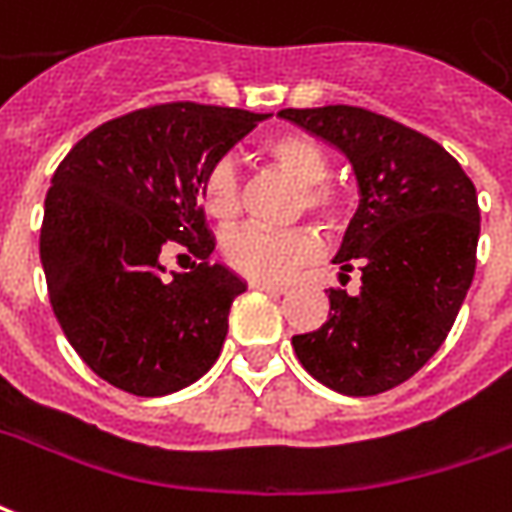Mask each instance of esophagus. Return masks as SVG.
<instances>
[{"label":"esophagus","instance_id":"obj_1","mask_svg":"<svg viewBox=\"0 0 512 512\" xmlns=\"http://www.w3.org/2000/svg\"><path fill=\"white\" fill-rule=\"evenodd\" d=\"M249 285H252V288H255V291H266V293H285V291H288V288H285V285H274V282H260V280H252V282H249Z\"/></svg>","mask_w":512,"mask_h":512}]
</instances>
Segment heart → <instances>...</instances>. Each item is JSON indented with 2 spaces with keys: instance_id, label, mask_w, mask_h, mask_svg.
<instances>
[{
  "instance_id": "obj_1",
  "label": "heart",
  "mask_w": 512,
  "mask_h": 512,
  "mask_svg": "<svg viewBox=\"0 0 512 512\" xmlns=\"http://www.w3.org/2000/svg\"><path fill=\"white\" fill-rule=\"evenodd\" d=\"M260 155L266 157L274 169L285 174L302 188L299 196V210L313 213L321 221H335L338 216V199L324 180L330 177V160L324 149L299 132H282L271 135L260 144ZM199 199L210 219L216 224H230L238 216L241 207V188H238V174L230 160H216L207 169ZM318 252L316 232L307 227L285 232L268 230H238L227 235L224 241V257L238 274L249 280L280 282L291 274L293 268L307 263Z\"/></svg>"
}]
</instances>
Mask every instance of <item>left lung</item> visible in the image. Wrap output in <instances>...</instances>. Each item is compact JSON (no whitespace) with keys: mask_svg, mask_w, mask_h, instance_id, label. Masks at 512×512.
I'll list each match as a JSON object with an SVG mask.
<instances>
[{"mask_svg":"<svg viewBox=\"0 0 512 512\" xmlns=\"http://www.w3.org/2000/svg\"><path fill=\"white\" fill-rule=\"evenodd\" d=\"M280 116L341 149L360 188L335 255L341 277L360 271V293L330 288V318L293 335V352L332 391H391L441 349L471 288L474 182L441 144L366 107H288Z\"/></svg>","mask_w":512,"mask_h":512,"instance_id":"obj_1","label":"left lung"}]
</instances>
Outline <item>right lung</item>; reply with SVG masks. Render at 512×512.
<instances>
[{"label": "right lung", "instance_id": "add662e5", "mask_svg": "<svg viewBox=\"0 0 512 512\" xmlns=\"http://www.w3.org/2000/svg\"><path fill=\"white\" fill-rule=\"evenodd\" d=\"M268 113L171 102L105 121L52 177L41 224L49 302L85 366L121 391L166 396L210 371L246 282L207 263L199 188ZM180 245L191 272L162 274Z\"/></svg>", "mask_w": 512, "mask_h": 512}]
</instances>
